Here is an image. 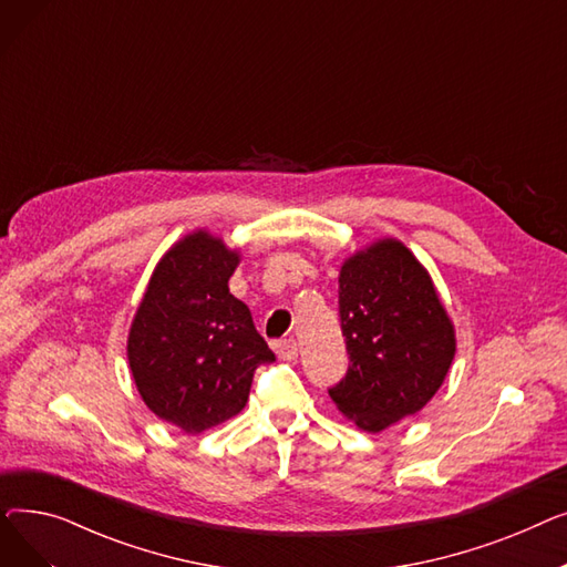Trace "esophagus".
<instances>
[{
	"label": "esophagus",
	"instance_id": "obj_1",
	"mask_svg": "<svg viewBox=\"0 0 567 567\" xmlns=\"http://www.w3.org/2000/svg\"><path fill=\"white\" fill-rule=\"evenodd\" d=\"M274 349L280 361H293L296 355H299V344H296V340H280L274 344Z\"/></svg>",
	"mask_w": 567,
	"mask_h": 567
}]
</instances>
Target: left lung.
Wrapping results in <instances>:
<instances>
[{
	"label": "left lung",
	"instance_id": "left-lung-1",
	"mask_svg": "<svg viewBox=\"0 0 567 567\" xmlns=\"http://www.w3.org/2000/svg\"><path fill=\"white\" fill-rule=\"evenodd\" d=\"M340 321L349 351L329 391L363 432L419 413L449 374L457 340L427 268L398 238H377L340 266Z\"/></svg>",
	"mask_w": 567,
	"mask_h": 567
}]
</instances>
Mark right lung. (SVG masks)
<instances>
[{
    "instance_id": "1",
    "label": "right lung",
    "mask_w": 567,
    "mask_h": 567,
    "mask_svg": "<svg viewBox=\"0 0 567 567\" xmlns=\"http://www.w3.org/2000/svg\"><path fill=\"white\" fill-rule=\"evenodd\" d=\"M241 252L206 229L161 257L128 331V365L144 404L186 434L241 411L257 365L276 355L244 301L229 293Z\"/></svg>"
}]
</instances>
